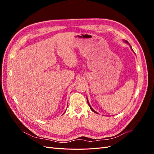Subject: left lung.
Here are the masks:
<instances>
[{
    "mask_svg": "<svg viewBox=\"0 0 154 154\" xmlns=\"http://www.w3.org/2000/svg\"><path fill=\"white\" fill-rule=\"evenodd\" d=\"M125 42H126V43H127V44H128V42H127V41H126V40H125ZM130 48H131V49H132V51H133V49H132V47H130ZM87 103H88V106H89V107H90V109H91V110H92V111H93V112H95V113H96V114H97V112H96V111H95V110H93V109H92V107H91V105H90V104H89V103H88V99H87Z\"/></svg>",
    "mask_w": 154,
    "mask_h": 154,
    "instance_id": "1",
    "label": "left lung"
}]
</instances>
